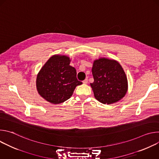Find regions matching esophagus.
<instances>
[{"label":"esophagus","instance_id":"obj_1","mask_svg":"<svg viewBox=\"0 0 159 159\" xmlns=\"http://www.w3.org/2000/svg\"><path fill=\"white\" fill-rule=\"evenodd\" d=\"M83 83H84V84H87V83H88V79H85L83 81Z\"/></svg>","mask_w":159,"mask_h":159}]
</instances>
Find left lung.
Returning <instances> with one entry per match:
<instances>
[{
  "instance_id": "1",
  "label": "left lung",
  "mask_w": 159,
  "mask_h": 159,
  "mask_svg": "<svg viewBox=\"0 0 159 159\" xmlns=\"http://www.w3.org/2000/svg\"><path fill=\"white\" fill-rule=\"evenodd\" d=\"M90 83L95 98L102 104L118 102L128 90L127 77L121 65L115 60L101 58L94 61Z\"/></svg>"
}]
</instances>
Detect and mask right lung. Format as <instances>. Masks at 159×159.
<instances>
[{
	"instance_id": "add662e5",
	"label": "right lung",
	"mask_w": 159,
	"mask_h": 159,
	"mask_svg": "<svg viewBox=\"0 0 159 159\" xmlns=\"http://www.w3.org/2000/svg\"><path fill=\"white\" fill-rule=\"evenodd\" d=\"M67 56L55 55L43 66L36 78L39 94L52 104H60L70 98L75 87L82 82L77 79V72L70 65Z\"/></svg>"
}]
</instances>
